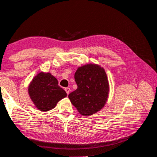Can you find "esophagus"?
Returning a JSON list of instances; mask_svg holds the SVG:
<instances>
[{
	"label": "esophagus",
	"mask_w": 157,
	"mask_h": 157,
	"mask_svg": "<svg viewBox=\"0 0 157 157\" xmlns=\"http://www.w3.org/2000/svg\"><path fill=\"white\" fill-rule=\"evenodd\" d=\"M65 91H66V92L67 93V94L68 95L70 94V88H69V87H66L65 88Z\"/></svg>",
	"instance_id": "obj_1"
}]
</instances>
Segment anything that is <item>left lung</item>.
I'll list each match as a JSON object with an SVG mask.
<instances>
[{"mask_svg": "<svg viewBox=\"0 0 157 157\" xmlns=\"http://www.w3.org/2000/svg\"><path fill=\"white\" fill-rule=\"evenodd\" d=\"M78 88L68 95L80 114L93 115L105 105L109 87L105 70L96 64L79 67L74 75Z\"/></svg>", "mask_w": 157, "mask_h": 157, "instance_id": "obj_1", "label": "left lung"}]
</instances>
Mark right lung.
<instances>
[{"label": "right lung", "instance_id": "1", "mask_svg": "<svg viewBox=\"0 0 157 157\" xmlns=\"http://www.w3.org/2000/svg\"><path fill=\"white\" fill-rule=\"evenodd\" d=\"M29 94L34 105L42 111L54 108L57 103L67 96L58 86V81L50 73L40 72L33 78L29 87Z\"/></svg>", "mask_w": 157, "mask_h": 157}]
</instances>
